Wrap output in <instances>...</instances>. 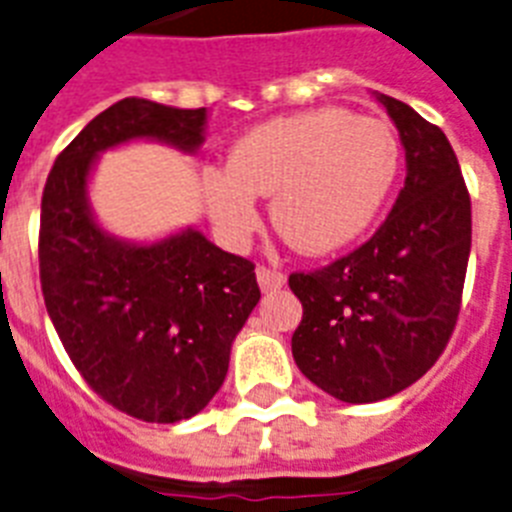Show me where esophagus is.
Returning a JSON list of instances; mask_svg holds the SVG:
<instances>
[{
	"mask_svg": "<svg viewBox=\"0 0 512 512\" xmlns=\"http://www.w3.org/2000/svg\"><path fill=\"white\" fill-rule=\"evenodd\" d=\"M257 283H260V289L263 291H276V289H281L283 283H286V276H283L281 270H276V268L257 265Z\"/></svg>",
	"mask_w": 512,
	"mask_h": 512,
	"instance_id": "34e87169",
	"label": "esophagus"
}]
</instances>
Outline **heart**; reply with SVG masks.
I'll return each mask as SVG.
<instances>
[{"label":"heart","instance_id":"b5f03b06","mask_svg":"<svg viewBox=\"0 0 512 512\" xmlns=\"http://www.w3.org/2000/svg\"><path fill=\"white\" fill-rule=\"evenodd\" d=\"M398 140L380 119L317 109L278 117L239 137L226 169L208 171L210 218L229 242L260 221L257 195H273V223L304 255H325L362 234L398 174Z\"/></svg>","mask_w":512,"mask_h":512}]
</instances>
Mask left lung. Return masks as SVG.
Instances as JSON below:
<instances>
[{
	"label": "left lung",
	"instance_id": "1",
	"mask_svg": "<svg viewBox=\"0 0 512 512\" xmlns=\"http://www.w3.org/2000/svg\"><path fill=\"white\" fill-rule=\"evenodd\" d=\"M406 148V184L362 247L291 273L302 322L291 354L302 375L346 403L409 388L440 359L461 312L471 252V197L437 124L380 96Z\"/></svg>",
	"mask_w": 512,
	"mask_h": 512
}]
</instances>
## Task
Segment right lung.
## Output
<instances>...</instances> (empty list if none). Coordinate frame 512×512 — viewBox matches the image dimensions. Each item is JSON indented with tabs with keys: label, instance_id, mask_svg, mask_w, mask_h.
<instances>
[{
	"label": "right lung",
	"instance_id": "add662e5",
	"mask_svg": "<svg viewBox=\"0 0 512 512\" xmlns=\"http://www.w3.org/2000/svg\"><path fill=\"white\" fill-rule=\"evenodd\" d=\"M203 127L205 109L122 98L59 153L41 197L46 312L83 380L140 422H182L218 393L260 302L255 263L195 229L148 247L119 242L90 216L85 184L101 150L153 137L192 153Z\"/></svg>",
	"mask_w": 512,
	"mask_h": 512
}]
</instances>
